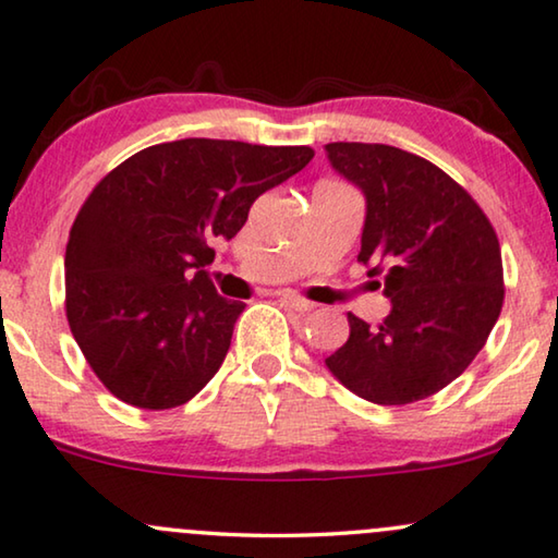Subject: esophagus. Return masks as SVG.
Here are the masks:
<instances>
[{"instance_id":"esophagus-1","label":"esophagus","mask_w":558,"mask_h":558,"mask_svg":"<svg viewBox=\"0 0 558 558\" xmlns=\"http://www.w3.org/2000/svg\"><path fill=\"white\" fill-rule=\"evenodd\" d=\"M281 302H284L289 310H294V312H312L314 306H317L314 302H306V299L296 296V294H289V292L281 294Z\"/></svg>"}]
</instances>
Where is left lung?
Instances as JSON below:
<instances>
[{"label":"left lung","mask_w":558,"mask_h":558,"mask_svg":"<svg viewBox=\"0 0 558 558\" xmlns=\"http://www.w3.org/2000/svg\"><path fill=\"white\" fill-rule=\"evenodd\" d=\"M335 171L365 196L357 262L383 274L390 314H347L350 339L325 365L375 405L425 400L463 375L504 306V264L481 206L430 160L383 143H327Z\"/></svg>","instance_id":"left-lung-1"}]
</instances>
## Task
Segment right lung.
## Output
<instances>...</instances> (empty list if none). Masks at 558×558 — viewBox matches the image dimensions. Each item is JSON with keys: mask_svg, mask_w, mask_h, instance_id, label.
Segmentation results:
<instances>
[{"mask_svg": "<svg viewBox=\"0 0 558 558\" xmlns=\"http://www.w3.org/2000/svg\"><path fill=\"white\" fill-rule=\"evenodd\" d=\"M314 158L306 145L185 138L150 145L95 185L72 223L64 296L72 337L118 400L189 402L219 373L244 302L204 266L264 191Z\"/></svg>", "mask_w": 558, "mask_h": 558, "instance_id": "obj_1", "label": "right lung"}]
</instances>
